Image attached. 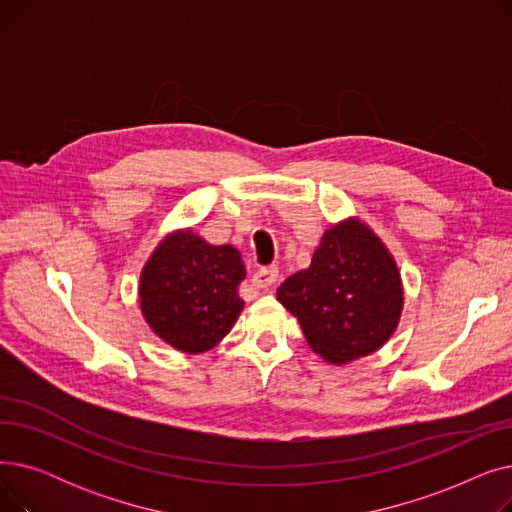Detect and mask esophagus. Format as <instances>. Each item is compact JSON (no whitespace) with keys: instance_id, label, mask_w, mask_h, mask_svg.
<instances>
[{"instance_id":"34e87169","label":"esophagus","mask_w":512,"mask_h":512,"mask_svg":"<svg viewBox=\"0 0 512 512\" xmlns=\"http://www.w3.org/2000/svg\"><path fill=\"white\" fill-rule=\"evenodd\" d=\"M278 280V267L276 265H263L253 274V286L257 288H270Z\"/></svg>"}]
</instances>
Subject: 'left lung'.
Instances as JSON below:
<instances>
[{
    "label": "left lung",
    "mask_w": 512,
    "mask_h": 512,
    "mask_svg": "<svg viewBox=\"0 0 512 512\" xmlns=\"http://www.w3.org/2000/svg\"><path fill=\"white\" fill-rule=\"evenodd\" d=\"M276 297L299 319L313 351L336 365L378 351L402 311L396 263L359 220L330 228L311 265L282 282Z\"/></svg>",
    "instance_id": "obj_1"
}]
</instances>
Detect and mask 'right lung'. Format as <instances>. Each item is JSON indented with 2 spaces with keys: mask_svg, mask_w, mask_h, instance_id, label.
<instances>
[{
  "mask_svg": "<svg viewBox=\"0 0 512 512\" xmlns=\"http://www.w3.org/2000/svg\"><path fill=\"white\" fill-rule=\"evenodd\" d=\"M245 265L234 247H213L191 230L166 238L141 276V309L151 330L184 353H203L236 324Z\"/></svg>",
  "mask_w": 512,
  "mask_h": 512,
  "instance_id": "right-lung-1",
  "label": "right lung"
}]
</instances>
